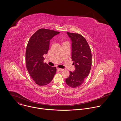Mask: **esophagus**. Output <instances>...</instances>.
Returning a JSON list of instances; mask_svg holds the SVG:
<instances>
[{
  "label": "esophagus",
  "instance_id": "esophagus-1",
  "mask_svg": "<svg viewBox=\"0 0 121 121\" xmlns=\"http://www.w3.org/2000/svg\"><path fill=\"white\" fill-rule=\"evenodd\" d=\"M57 70L59 71H62L64 70V69H60V68H57Z\"/></svg>",
  "mask_w": 121,
  "mask_h": 121
}]
</instances>
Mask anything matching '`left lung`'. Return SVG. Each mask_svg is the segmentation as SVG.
<instances>
[{
	"mask_svg": "<svg viewBox=\"0 0 121 121\" xmlns=\"http://www.w3.org/2000/svg\"><path fill=\"white\" fill-rule=\"evenodd\" d=\"M72 41V60L75 66L74 72L70 71L66 82L69 86H80L89 74L92 65L90 48L85 38L78 34L67 32Z\"/></svg>",
	"mask_w": 121,
	"mask_h": 121,
	"instance_id": "obj_1",
	"label": "left lung"
}]
</instances>
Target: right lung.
<instances>
[{
	"mask_svg": "<svg viewBox=\"0 0 121 121\" xmlns=\"http://www.w3.org/2000/svg\"><path fill=\"white\" fill-rule=\"evenodd\" d=\"M60 33L42 28L36 32L28 41L26 52V66L30 76L39 86L50 83L56 73V67L44 63L43 55L48 53L50 39Z\"/></svg>",
	"mask_w": 121,
	"mask_h": 121,
	"instance_id": "add662e5",
	"label": "right lung"
}]
</instances>
